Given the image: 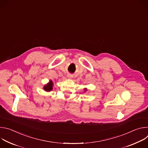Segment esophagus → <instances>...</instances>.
Wrapping results in <instances>:
<instances>
[{"label": "esophagus", "instance_id": "34e87169", "mask_svg": "<svg viewBox=\"0 0 148 148\" xmlns=\"http://www.w3.org/2000/svg\"><path fill=\"white\" fill-rule=\"evenodd\" d=\"M68 77H69V78H72V77H73V75H72L71 74H69V75H68Z\"/></svg>", "mask_w": 148, "mask_h": 148}]
</instances>
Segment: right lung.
Listing matches in <instances>:
<instances>
[{"label": "right lung", "instance_id": "add662e5", "mask_svg": "<svg viewBox=\"0 0 148 148\" xmlns=\"http://www.w3.org/2000/svg\"><path fill=\"white\" fill-rule=\"evenodd\" d=\"M44 89L46 91H50L53 89V82L51 81L50 83L46 85L44 87Z\"/></svg>", "mask_w": 148, "mask_h": 148}]
</instances>
